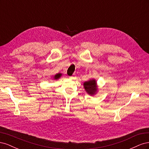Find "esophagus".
I'll list each match as a JSON object with an SVG mask.
<instances>
[{
    "label": "esophagus",
    "instance_id": "34e87169",
    "mask_svg": "<svg viewBox=\"0 0 149 149\" xmlns=\"http://www.w3.org/2000/svg\"><path fill=\"white\" fill-rule=\"evenodd\" d=\"M70 79H74V76H70Z\"/></svg>",
    "mask_w": 149,
    "mask_h": 149
}]
</instances>
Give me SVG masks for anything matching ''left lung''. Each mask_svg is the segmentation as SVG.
Wrapping results in <instances>:
<instances>
[{"label":"left lung","instance_id":"8db88e82","mask_svg":"<svg viewBox=\"0 0 149 149\" xmlns=\"http://www.w3.org/2000/svg\"><path fill=\"white\" fill-rule=\"evenodd\" d=\"M83 86L86 92L91 96L96 95L98 91V86L97 84V81L94 78L90 79L87 81H85L83 83Z\"/></svg>","mask_w":149,"mask_h":149}]
</instances>
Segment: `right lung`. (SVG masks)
Listing matches in <instances>:
<instances>
[{"label":"right lung","mask_w":149,"mask_h":149,"mask_svg":"<svg viewBox=\"0 0 149 149\" xmlns=\"http://www.w3.org/2000/svg\"><path fill=\"white\" fill-rule=\"evenodd\" d=\"M61 76H62V74L61 73H57V74H56L53 76V79L54 80H58V79H60L61 78Z\"/></svg>","instance_id":"obj_1"}]
</instances>
